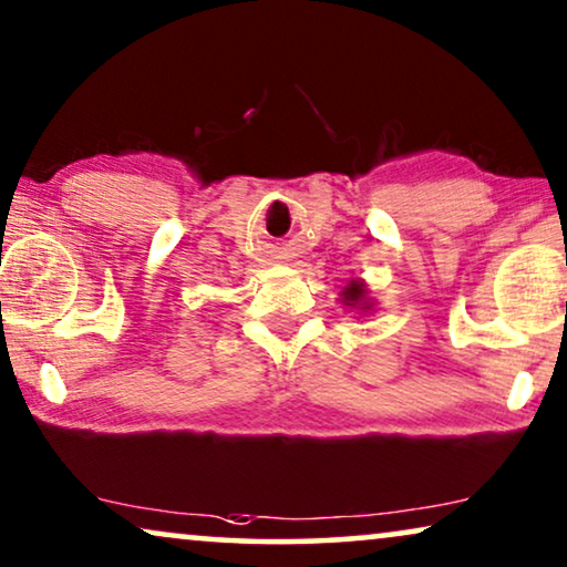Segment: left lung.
<instances>
[{
	"instance_id": "obj_1",
	"label": "left lung",
	"mask_w": 567,
	"mask_h": 567,
	"mask_svg": "<svg viewBox=\"0 0 567 567\" xmlns=\"http://www.w3.org/2000/svg\"><path fill=\"white\" fill-rule=\"evenodd\" d=\"M342 306L358 308L360 313H371L375 303H373V298H368L365 282H360V279H352V282L342 290Z\"/></svg>"
}]
</instances>
